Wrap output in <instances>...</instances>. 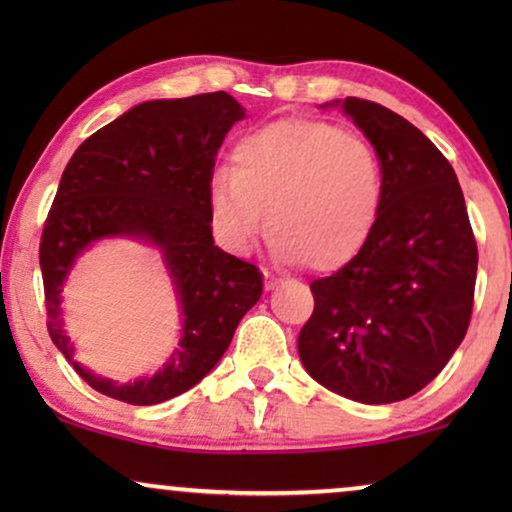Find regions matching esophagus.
<instances>
[{
  "mask_svg": "<svg viewBox=\"0 0 512 512\" xmlns=\"http://www.w3.org/2000/svg\"><path fill=\"white\" fill-rule=\"evenodd\" d=\"M263 279H265V289H268V291L277 289V286H279V277H275V275H272V272H268V270H263Z\"/></svg>",
  "mask_w": 512,
  "mask_h": 512,
  "instance_id": "34e87169",
  "label": "esophagus"
}]
</instances>
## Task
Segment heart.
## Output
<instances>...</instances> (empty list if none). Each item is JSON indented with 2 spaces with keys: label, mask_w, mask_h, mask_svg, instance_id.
<instances>
[{
  "label": "heart",
  "mask_w": 512,
  "mask_h": 512,
  "mask_svg": "<svg viewBox=\"0 0 512 512\" xmlns=\"http://www.w3.org/2000/svg\"><path fill=\"white\" fill-rule=\"evenodd\" d=\"M384 172L366 139L314 118H286L240 137L233 172L209 188L214 233L247 251L268 209L272 251L314 272L345 268L380 221Z\"/></svg>",
  "instance_id": "heart-1"
}]
</instances>
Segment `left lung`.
Returning a JSON list of instances; mask_svg holds the SVG:
<instances>
[{"label":"left lung","instance_id":"1","mask_svg":"<svg viewBox=\"0 0 512 512\" xmlns=\"http://www.w3.org/2000/svg\"><path fill=\"white\" fill-rule=\"evenodd\" d=\"M347 116L384 172L380 221L359 256L310 284L298 335L307 373L368 405L424 389L471 324L478 244L452 165L422 130L382 104L347 97Z\"/></svg>","mask_w":512,"mask_h":512}]
</instances>
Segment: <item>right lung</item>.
<instances>
[{
    "instance_id": "1",
    "label": "right lung",
    "mask_w": 512,
    "mask_h": 512,
    "mask_svg": "<svg viewBox=\"0 0 512 512\" xmlns=\"http://www.w3.org/2000/svg\"><path fill=\"white\" fill-rule=\"evenodd\" d=\"M244 109L228 93L137 104L90 135L62 172L39 244L46 326L53 345L100 394L156 405L184 394L216 366L240 319L258 303L256 265L214 247L209 188L223 137ZM128 234L161 247L178 286L185 338L168 366L135 385L95 378L73 361L59 291L95 239Z\"/></svg>"
}]
</instances>
